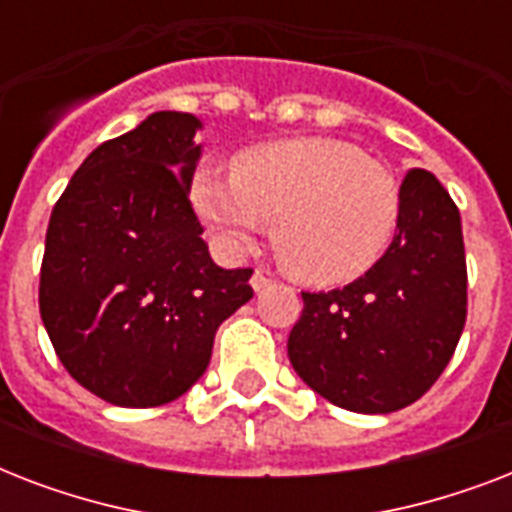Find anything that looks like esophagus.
Listing matches in <instances>:
<instances>
[{
  "label": "esophagus",
  "mask_w": 512,
  "mask_h": 512,
  "mask_svg": "<svg viewBox=\"0 0 512 512\" xmlns=\"http://www.w3.org/2000/svg\"><path fill=\"white\" fill-rule=\"evenodd\" d=\"M249 284H252V289H255V292H263V289L271 287L273 279H271V276H268V273L255 271V273H252V281H249Z\"/></svg>",
  "instance_id": "34e87169"
}]
</instances>
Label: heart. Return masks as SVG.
<instances>
[{
    "label": "heart",
    "mask_w": 512,
    "mask_h": 512,
    "mask_svg": "<svg viewBox=\"0 0 512 512\" xmlns=\"http://www.w3.org/2000/svg\"><path fill=\"white\" fill-rule=\"evenodd\" d=\"M233 175L199 167L191 201L231 252H244L273 223V252L305 284L364 276L398 228L401 191L393 172L356 146L295 138L244 148Z\"/></svg>",
    "instance_id": "obj_1"
}]
</instances>
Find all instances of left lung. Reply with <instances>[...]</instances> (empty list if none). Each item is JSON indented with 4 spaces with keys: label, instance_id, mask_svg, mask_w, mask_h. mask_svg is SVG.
<instances>
[{
    "label": "left lung",
    "instance_id": "left-lung-1",
    "mask_svg": "<svg viewBox=\"0 0 512 512\" xmlns=\"http://www.w3.org/2000/svg\"><path fill=\"white\" fill-rule=\"evenodd\" d=\"M465 316L460 209L433 172L409 170L385 255L348 287L303 292L289 361L305 385L340 409L396 412L441 377Z\"/></svg>",
    "mask_w": 512,
    "mask_h": 512
}]
</instances>
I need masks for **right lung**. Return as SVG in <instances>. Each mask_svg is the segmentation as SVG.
<instances>
[{
	"label": "right lung",
	"mask_w": 512,
	"mask_h": 512,
	"mask_svg": "<svg viewBox=\"0 0 512 512\" xmlns=\"http://www.w3.org/2000/svg\"><path fill=\"white\" fill-rule=\"evenodd\" d=\"M201 122L156 111L98 146L47 225L39 313L60 364L116 406L180 398L217 327L252 297V268L212 263L188 191Z\"/></svg>",
	"instance_id": "right-lung-1"
}]
</instances>
